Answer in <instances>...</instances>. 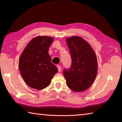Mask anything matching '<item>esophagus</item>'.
<instances>
[{"instance_id": "obj_1", "label": "esophagus", "mask_w": 122, "mask_h": 122, "mask_svg": "<svg viewBox=\"0 0 122 122\" xmlns=\"http://www.w3.org/2000/svg\"><path fill=\"white\" fill-rule=\"evenodd\" d=\"M57 69H58V71L59 72H60L61 71V66L60 65H57Z\"/></svg>"}]
</instances>
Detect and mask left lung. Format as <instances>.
<instances>
[{
  "label": "left lung",
  "mask_w": 122,
  "mask_h": 122,
  "mask_svg": "<svg viewBox=\"0 0 122 122\" xmlns=\"http://www.w3.org/2000/svg\"><path fill=\"white\" fill-rule=\"evenodd\" d=\"M66 42L71 57V67L63 71L67 86L74 92H83L90 87L96 78V55L90 45L81 37H69Z\"/></svg>",
  "instance_id": "8db88e82"
}]
</instances>
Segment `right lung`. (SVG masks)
<instances>
[{"instance_id":"1","label":"right lung","mask_w":122,"mask_h":122,"mask_svg":"<svg viewBox=\"0 0 122 122\" xmlns=\"http://www.w3.org/2000/svg\"><path fill=\"white\" fill-rule=\"evenodd\" d=\"M54 39L39 36L32 39L20 57L19 67L22 78L28 86L37 90L46 88L57 72L51 62L48 49Z\"/></svg>"}]
</instances>
